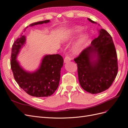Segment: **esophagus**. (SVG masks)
<instances>
[{
    "label": "esophagus",
    "mask_w": 128,
    "mask_h": 128,
    "mask_svg": "<svg viewBox=\"0 0 128 128\" xmlns=\"http://www.w3.org/2000/svg\"><path fill=\"white\" fill-rule=\"evenodd\" d=\"M71 60V57H70V56L68 54L66 55L65 57L64 58V63H67V62H68Z\"/></svg>",
    "instance_id": "obj_1"
}]
</instances>
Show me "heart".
Returning <instances> with one entry per match:
<instances>
[{"label": "heart", "mask_w": 128, "mask_h": 128, "mask_svg": "<svg viewBox=\"0 0 128 128\" xmlns=\"http://www.w3.org/2000/svg\"><path fill=\"white\" fill-rule=\"evenodd\" d=\"M81 30V28L79 26L74 27L72 28L71 31L72 34H74L76 32H79ZM86 34H83L79 38V39L78 40V42L74 44V46L72 47V50L74 53L78 54L80 52L82 49H83L84 44L86 42Z\"/></svg>", "instance_id": "1"}]
</instances>
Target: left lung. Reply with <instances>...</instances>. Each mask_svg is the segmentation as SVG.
I'll return each mask as SVG.
<instances>
[{
  "label": "left lung",
  "instance_id": "8db88e82",
  "mask_svg": "<svg viewBox=\"0 0 128 128\" xmlns=\"http://www.w3.org/2000/svg\"><path fill=\"white\" fill-rule=\"evenodd\" d=\"M88 20L96 23L91 19ZM94 58L96 59L94 60ZM74 60L77 64L80 86L92 94L108 89L118 74L117 54L113 41L109 33L102 28L91 45L82 50Z\"/></svg>",
  "mask_w": 128,
  "mask_h": 128
}]
</instances>
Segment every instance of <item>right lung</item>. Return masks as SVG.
<instances>
[{"label":"right lung","instance_id":"right-lung-1","mask_svg":"<svg viewBox=\"0 0 128 128\" xmlns=\"http://www.w3.org/2000/svg\"><path fill=\"white\" fill-rule=\"evenodd\" d=\"M49 21L44 20L34 22L29 26L47 23ZM25 42L26 36L20 35L12 46L10 67L14 79L20 88L30 96L36 97L50 96L58 86L60 70L64 62L63 57L59 54L46 55L44 57L37 71L33 73L26 72L16 60L20 49Z\"/></svg>","mask_w":128,"mask_h":128}]
</instances>
